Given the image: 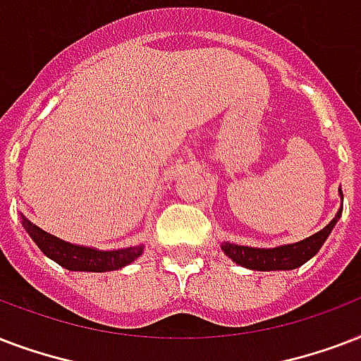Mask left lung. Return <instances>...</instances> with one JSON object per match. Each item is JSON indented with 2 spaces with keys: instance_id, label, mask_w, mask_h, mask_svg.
I'll list each match as a JSON object with an SVG mask.
<instances>
[{
  "instance_id": "1",
  "label": "left lung",
  "mask_w": 361,
  "mask_h": 361,
  "mask_svg": "<svg viewBox=\"0 0 361 361\" xmlns=\"http://www.w3.org/2000/svg\"><path fill=\"white\" fill-rule=\"evenodd\" d=\"M343 195V192H341ZM339 211L335 214V219L329 222L324 230H320L314 235L307 237L303 241L294 243V245H284V247L276 248H252V247H241V245H233V243H224L222 250L230 256L235 264L248 267V269L256 271H279V269H295L311 259L314 254L320 250L324 241L334 230L337 220L341 219Z\"/></svg>"
}]
</instances>
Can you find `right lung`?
Here are the masks:
<instances>
[{
	"mask_svg": "<svg viewBox=\"0 0 361 361\" xmlns=\"http://www.w3.org/2000/svg\"><path fill=\"white\" fill-rule=\"evenodd\" d=\"M35 245L43 250L49 258H52L56 264L71 271H94V273H103V271H114L131 264L133 259L139 258L142 252V247H131L124 250H111V252H102L94 248L79 247V245H69L61 241L58 237L50 235L37 226H33L30 220H22Z\"/></svg>",
	"mask_w": 361,
	"mask_h": 361,
	"instance_id": "right-lung-1",
	"label": "right lung"
}]
</instances>
